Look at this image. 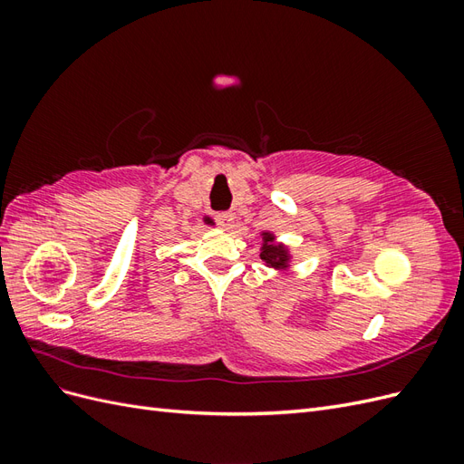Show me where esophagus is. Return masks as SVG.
Wrapping results in <instances>:
<instances>
[{
	"label": "esophagus",
	"mask_w": 464,
	"mask_h": 464,
	"mask_svg": "<svg viewBox=\"0 0 464 464\" xmlns=\"http://www.w3.org/2000/svg\"><path fill=\"white\" fill-rule=\"evenodd\" d=\"M234 215L232 213H218L217 215V222L220 224V227L224 228V230H230L232 227H234Z\"/></svg>",
	"instance_id": "obj_1"
}]
</instances>
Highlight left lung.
I'll list each match as a JSON object with an SVG mask.
<instances>
[{
	"mask_svg": "<svg viewBox=\"0 0 464 464\" xmlns=\"http://www.w3.org/2000/svg\"><path fill=\"white\" fill-rule=\"evenodd\" d=\"M261 261L265 263V266L269 269H276V271H288L290 263H292V251L286 244L278 242V237L273 232H261Z\"/></svg>",
	"mask_w": 464,
	"mask_h": 464,
	"instance_id": "obj_1",
	"label": "left lung"
}]
</instances>
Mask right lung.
<instances>
[{
    "mask_svg": "<svg viewBox=\"0 0 464 464\" xmlns=\"http://www.w3.org/2000/svg\"><path fill=\"white\" fill-rule=\"evenodd\" d=\"M203 222H205V224H208V227H215V220L210 218V217H203Z\"/></svg>",
    "mask_w": 464,
    "mask_h": 464,
    "instance_id": "1",
    "label": "right lung"
}]
</instances>
